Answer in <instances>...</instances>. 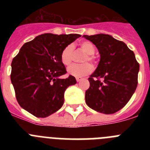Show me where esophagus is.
Masks as SVG:
<instances>
[{
	"instance_id": "1",
	"label": "esophagus",
	"mask_w": 150,
	"mask_h": 150,
	"mask_svg": "<svg viewBox=\"0 0 150 150\" xmlns=\"http://www.w3.org/2000/svg\"><path fill=\"white\" fill-rule=\"evenodd\" d=\"M76 81L77 82H80L82 80V79H83V78L82 77H76Z\"/></svg>"
}]
</instances>
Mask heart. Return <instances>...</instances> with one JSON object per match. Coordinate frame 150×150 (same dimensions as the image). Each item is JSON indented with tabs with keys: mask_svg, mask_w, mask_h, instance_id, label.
Segmentation results:
<instances>
[{
	"mask_svg": "<svg viewBox=\"0 0 150 150\" xmlns=\"http://www.w3.org/2000/svg\"><path fill=\"white\" fill-rule=\"evenodd\" d=\"M79 47L83 52L86 54V56L84 57L82 62L84 64H74L67 69V73L71 76L75 77H81L90 74L92 71V67L89 64L85 62H90L91 63H95V59L93 55L95 52V46L89 41H83L79 43ZM73 51L74 46L72 45H67L63 49L61 53V62L64 65L69 66L72 63Z\"/></svg>",
	"mask_w": 150,
	"mask_h": 150,
	"instance_id": "1",
	"label": "heart"
}]
</instances>
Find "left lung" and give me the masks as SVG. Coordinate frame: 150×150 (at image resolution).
Listing matches in <instances>:
<instances>
[{"label":"left lung","mask_w":150,"mask_h":150,"mask_svg":"<svg viewBox=\"0 0 150 150\" xmlns=\"http://www.w3.org/2000/svg\"><path fill=\"white\" fill-rule=\"evenodd\" d=\"M95 45L100 62L88 78L86 103L97 112L112 114L121 110L134 93L140 65L134 52L111 35H83Z\"/></svg>","instance_id":"obj_1"}]
</instances>
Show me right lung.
<instances>
[{
    "label": "right lung",
    "instance_id": "obj_1",
    "mask_svg": "<svg viewBox=\"0 0 150 150\" xmlns=\"http://www.w3.org/2000/svg\"><path fill=\"white\" fill-rule=\"evenodd\" d=\"M80 34H43L25 43L13 59L10 79L19 105L34 116L45 118L59 110L64 91L76 84L61 62L63 49Z\"/></svg>",
    "mask_w": 150,
    "mask_h": 150
}]
</instances>
